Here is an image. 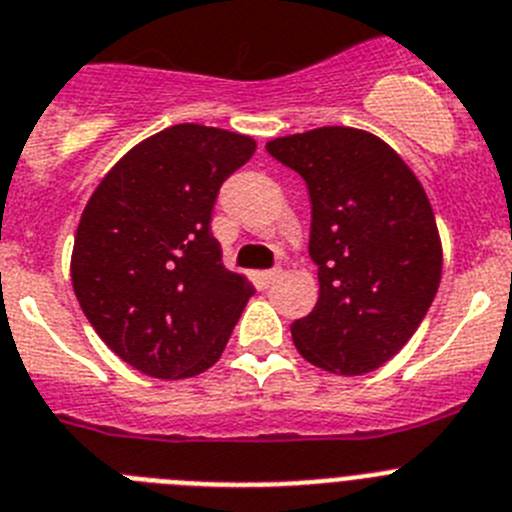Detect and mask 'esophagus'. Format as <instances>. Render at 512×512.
<instances>
[{
	"mask_svg": "<svg viewBox=\"0 0 512 512\" xmlns=\"http://www.w3.org/2000/svg\"><path fill=\"white\" fill-rule=\"evenodd\" d=\"M280 275H283V270H278V267H275V270H265V273H260V280L265 285H270V283H275Z\"/></svg>",
	"mask_w": 512,
	"mask_h": 512,
	"instance_id": "1",
	"label": "esophagus"
}]
</instances>
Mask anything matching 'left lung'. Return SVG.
<instances>
[{"label":"left lung","instance_id":"1","mask_svg":"<svg viewBox=\"0 0 512 512\" xmlns=\"http://www.w3.org/2000/svg\"><path fill=\"white\" fill-rule=\"evenodd\" d=\"M265 147L311 196L319 301L290 324L293 344L334 375L377 370L416 334L441 283L444 252L421 181L388 142L354 127H319Z\"/></svg>","mask_w":512,"mask_h":512}]
</instances>
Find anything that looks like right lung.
<instances>
[{"mask_svg": "<svg viewBox=\"0 0 512 512\" xmlns=\"http://www.w3.org/2000/svg\"><path fill=\"white\" fill-rule=\"evenodd\" d=\"M250 135L176 124L114 163L91 193L71 255L81 311L122 362L186 380L219 362L255 293L211 234L219 186L242 168Z\"/></svg>", "mask_w": 512, "mask_h": 512, "instance_id": "add662e5", "label": "right lung"}]
</instances>
